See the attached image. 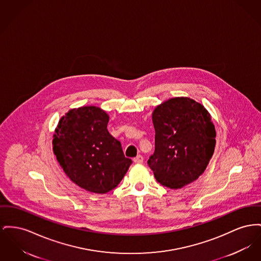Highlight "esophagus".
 Wrapping results in <instances>:
<instances>
[{
	"label": "esophagus",
	"instance_id": "obj_1",
	"mask_svg": "<svg viewBox=\"0 0 261 261\" xmlns=\"http://www.w3.org/2000/svg\"><path fill=\"white\" fill-rule=\"evenodd\" d=\"M134 163L135 164H142L143 163V161H144V159H143V156L141 155V154H139V155H137L136 158H134Z\"/></svg>",
	"mask_w": 261,
	"mask_h": 261
}]
</instances>
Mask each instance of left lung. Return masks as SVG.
Masks as SVG:
<instances>
[{
    "mask_svg": "<svg viewBox=\"0 0 261 261\" xmlns=\"http://www.w3.org/2000/svg\"><path fill=\"white\" fill-rule=\"evenodd\" d=\"M154 152L148 160L158 182L171 189L196 180L209 164L216 145L211 116L188 97H174L153 112Z\"/></svg>",
    "mask_w": 261,
    "mask_h": 261,
    "instance_id": "left-lung-1",
    "label": "left lung"
}]
</instances>
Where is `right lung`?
<instances>
[{
    "label": "right lung",
    "instance_id": "add662e5",
    "mask_svg": "<svg viewBox=\"0 0 261 261\" xmlns=\"http://www.w3.org/2000/svg\"><path fill=\"white\" fill-rule=\"evenodd\" d=\"M108 114L95 107L71 109L55 130L53 151L65 173L80 187L107 193L122 180L132 164L121 143L108 130Z\"/></svg>",
    "mask_w": 261,
    "mask_h": 261
}]
</instances>
